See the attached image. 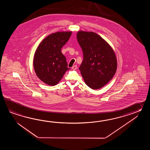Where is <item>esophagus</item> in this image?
<instances>
[{"label": "esophagus", "mask_w": 150, "mask_h": 150, "mask_svg": "<svg viewBox=\"0 0 150 150\" xmlns=\"http://www.w3.org/2000/svg\"><path fill=\"white\" fill-rule=\"evenodd\" d=\"M72 69L74 70H76V69H77V66H76V65H74V66L72 67Z\"/></svg>", "instance_id": "1"}]
</instances>
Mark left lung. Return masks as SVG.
<instances>
[{"instance_id":"left-lung-1","label":"left lung","mask_w":150,"mask_h":150,"mask_svg":"<svg viewBox=\"0 0 150 150\" xmlns=\"http://www.w3.org/2000/svg\"><path fill=\"white\" fill-rule=\"evenodd\" d=\"M76 38L83 55L79 69L84 81L92 89L101 88L116 73L117 62L115 52L108 43L96 33L79 30Z\"/></svg>"}]
</instances>
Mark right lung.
<instances>
[{"label": "right lung", "mask_w": 150, "mask_h": 150, "mask_svg": "<svg viewBox=\"0 0 150 150\" xmlns=\"http://www.w3.org/2000/svg\"><path fill=\"white\" fill-rule=\"evenodd\" d=\"M71 34V31L52 33L40 42L35 51L33 60L35 74L48 85H57L66 71L70 69L67 67L66 57L61 49Z\"/></svg>", "instance_id": "obj_1"}]
</instances>
